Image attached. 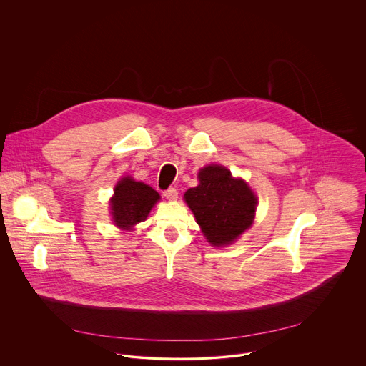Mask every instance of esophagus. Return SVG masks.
Wrapping results in <instances>:
<instances>
[{"instance_id":"1","label":"esophagus","mask_w":366,"mask_h":366,"mask_svg":"<svg viewBox=\"0 0 366 366\" xmlns=\"http://www.w3.org/2000/svg\"><path fill=\"white\" fill-rule=\"evenodd\" d=\"M177 190L174 187H169L167 190L163 192V196L167 199V200H176L177 199Z\"/></svg>"}]
</instances>
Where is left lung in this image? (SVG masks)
Wrapping results in <instances>:
<instances>
[{
  "label": "left lung",
  "instance_id": "obj_1",
  "mask_svg": "<svg viewBox=\"0 0 366 366\" xmlns=\"http://www.w3.org/2000/svg\"><path fill=\"white\" fill-rule=\"evenodd\" d=\"M200 184L186 192L184 200L209 242L231 244L254 221L257 197L248 184L234 179L222 166H207L199 173Z\"/></svg>",
  "mask_w": 366,
  "mask_h": 366
}]
</instances>
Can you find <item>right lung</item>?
<instances>
[{
  "instance_id": "add662e5",
  "label": "right lung",
  "mask_w": 366,
  "mask_h": 366,
  "mask_svg": "<svg viewBox=\"0 0 366 366\" xmlns=\"http://www.w3.org/2000/svg\"><path fill=\"white\" fill-rule=\"evenodd\" d=\"M157 200L159 194L152 187L125 177L115 186V193L111 199L112 219L119 228L128 229L145 221Z\"/></svg>"
}]
</instances>
